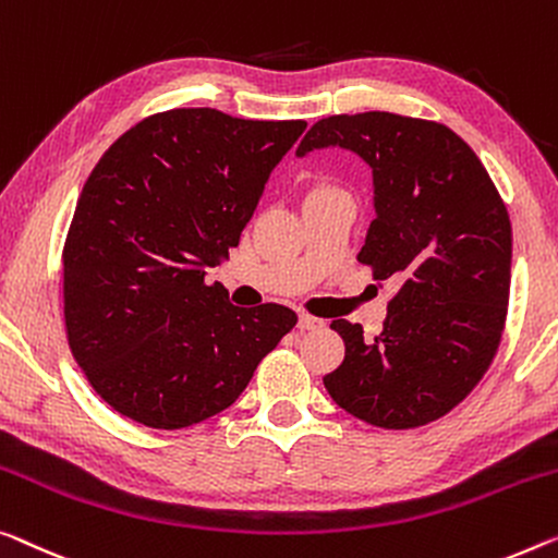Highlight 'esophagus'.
I'll use <instances>...</instances> for the list:
<instances>
[{
  "label": "esophagus",
  "instance_id": "34e87169",
  "mask_svg": "<svg viewBox=\"0 0 558 558\" xmlns=\"http://www.w3.org/2000/svg\"><path fill=\"white\" fill-rule=\"evenodd\" d=\"M298 328H301V330H318V328H323V320L315 318V315L301 313V318H298Z\"/></svg>",
  "mask_w": 558,
  "mask_h": 558
}]
</instances>
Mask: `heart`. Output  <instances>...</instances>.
Instances as JSON below:
<instances>
[{"mask_svg": "<svg viewBox=\"0 0 558 558\" xmlns=\"http://www.w3.org/2000/svg\"><path fill=\"white\" fill-rule=\"evenodd\" d=\"M326 190H336V187H332V185H330V182H320V185H318V187H315V190H313V193H326Z\"/></svg>", "mask_w": 558, "mask_h": 558, "instance_id": "b5f03b06", "label": "heart"}]
</instances>
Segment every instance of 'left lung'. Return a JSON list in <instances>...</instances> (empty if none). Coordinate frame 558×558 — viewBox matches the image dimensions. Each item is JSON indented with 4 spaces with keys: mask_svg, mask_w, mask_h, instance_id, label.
Wrapping results in <instances>:
<instances>
[{
    "mask_svg": "<svg viewBox=\"0 0 558 558\" xmlns=\"http://www.w3.org/2000/svg\"><path fill=\"white\" fill-rule=\"evenodd\" d=\"M345 147L373 170L368 235L359 263L396 286L384 330L332 320L345 359L323 378L332 401L388 430L453 411L492 365L511 288V220L476 153L434 120L393 112L332 114L298 155Z\"/></svg>",
    "mask_w": 558,
    "mask_h": 558,
    "instance_id": "1",
    "label": "left lung"
}]
</instances>
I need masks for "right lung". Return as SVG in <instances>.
Listing matches in <instances>:
<instances>
[{
  "label": "right lung",
  "instance_id": "1",
  "mask_svg": "<svg viewBox=\"0 0 558 558\" xmlns=\"http://www.w3.org/2000/svg\"><path fill=\"white\" fill-rule=\"evenodd\" d=\"M303 120L210 107L149 114L99 157L62 251L64 330L102 401L178 430L230 409L293 330L286 305L238 307L205 270L228 260Z\"/></svg>",
  "mask_w": 558,
  "mask_h": 558
}]
</instances>
